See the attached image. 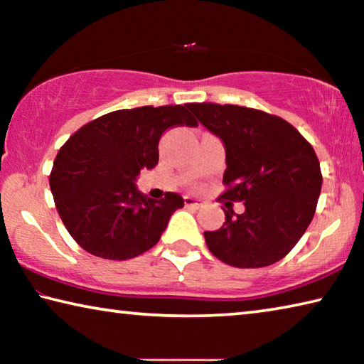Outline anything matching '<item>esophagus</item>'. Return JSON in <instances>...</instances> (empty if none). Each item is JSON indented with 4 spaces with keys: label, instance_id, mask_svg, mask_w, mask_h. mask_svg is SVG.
Masks as SVG:
<instances>
[{
    "label": "esophagus",
    "instance_id": "obj_1",
    "mask_svg": "<svg viewBox=\"0 0 364 364\" xmlns=\"http://www.w3.org/2000/svg\"><path fill=\"white\" fill-rule=\"evenodd\" d=\"M184 204H186V207L200 208L202 205H204V202H202L200 199H197V197H193V196H184Z\"/></svg>",
    "mask_w": 364,
    "mask_h": 364
}]
</instances>
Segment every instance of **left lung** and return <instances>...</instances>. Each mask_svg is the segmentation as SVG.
<instances>
[{
    "label": "left lung",
    "instance_id": "obj_1",
    "mask_svg": "<svg viewBox=\"0 0 364 364\" xmlns=\"http://www.w3.org/2000/svg\"><path fill=\"white\" fill-rule=\"evenodd\" d=\"M225 146L226 200L245 212L225 210V223L204 237L212 254L236 268L279 262L304 236L321 193V168L311 144L286 120L231 104H188Z\"/></svg>",
    "mask_w": 364,
    "mask_h": 364
}]
</instances>
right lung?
Returning a JSON list of instances; mask_svg holds the SVG:
<instances>
[{
	"label": "right lung",
	"mask_w": 364,
	"mask_h": 364,
	"mask_svg": "<svg viewBox=\"0 0 364 364\" xmlns=\"http://www.w3.org/2000/svg\"><path fill=\"white\" fill-rule=\"evenodd\" d=\"M175 127H197L188 104L122 109L86 123L60 147L49 186L80 247L128 260L159 242L184 200L176 193L154 200L136 188V178L156 167L159 141Z\"/></svg>",
	"instance_id": "1"
}]
</instances>
